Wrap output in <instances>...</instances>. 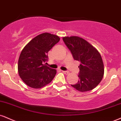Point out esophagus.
Returning a JSON list of instances; mask_svg holds the SVG:
<instances>
[{
    "label": "esophagus",
    "mask_w": 121,
    "mask_h": 121,
    "mask_svg": "<svg viewBox=\"0 0 121 121\" xmlns=\"http://www.w3.org/2000/svg\"><path fill=\"white\" fill-rule=\"evenodd\" d=\"M62 72L63 73H64L65 74H69V72H68V71H64V70H62Z\"/></svg>",
    "instance_id": "1"
}]
</instances>
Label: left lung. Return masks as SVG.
Masks as SVG:
<instances>
[{
  "label": "left lung",
  "mask_w": 121,
  "mask_h": 121,
  "mask_svg": "<svg viewBox=\"0 0 121 121\" xmlns=\"http://www.w3.org/2000/svg\"><path fill=\"white\" fill-rule=\"evenodd\" d=\"M62 39L74 59L81 62L78 66L79 80L71 86L81 92L93 90L101 82L104 73V64L100 53L82 38L72 36L63 37Z\"/></svg>",
  "instance_id": "8db88e82"
}]
</instances>
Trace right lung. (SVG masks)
I'll return each instance as SVG.
<instances>
[{
	"label": "right lung",
	"instance_id": "1",
	"mask_svg": "<svg viewBox=\"0 0 121 121\" xmlns=\"http://www.w3.org/2000/svg\"><path fill=\"white\" fill-rule=\"evenodd\" d=\"M60 39L56 35L44 33L34 38L25 46L18 62L20 78L29 87L40 88L54 78L56 70L44 64L47 53Z\"/></svg>",
	"mask_w": 121,
	"mask_h": 121
}]
</instances>
